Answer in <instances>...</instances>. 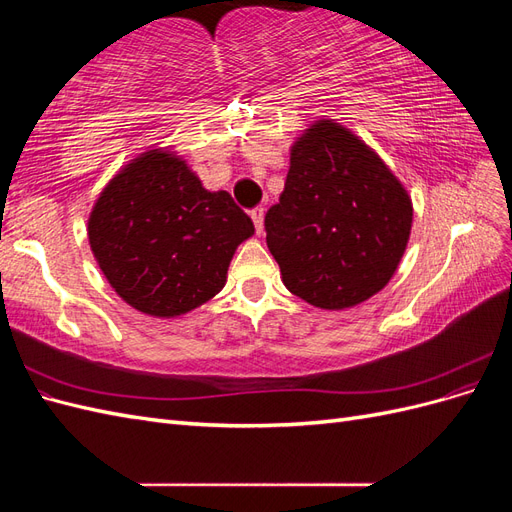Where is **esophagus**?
<instances>
[{
	"label": "esophagus",
	"mask_w": 512,
	"mask_h": 512,
	"mask_svg": "<svg viewBox=\"0 0 512 512\" xmlns=\"http://www.w3.org/2000/svg\"><path fill=\"white\" fill-rule=\"evenodd\" d=\"M250 215H252V222H254L256 232H262V222H265V209L256 207V209L250 211Z\"/></svg>",
	"instance_id": "34e87169"
}]
</instances>
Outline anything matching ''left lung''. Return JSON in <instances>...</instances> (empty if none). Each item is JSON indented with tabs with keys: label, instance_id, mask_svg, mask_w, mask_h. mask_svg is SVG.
<instances>
[{
	"label": "left lung",
	"instance_id": "8db88e82",
	"mask_svg": "<svg viewBox=\"0 0 512 512\" xmlns=\"http://www.w3.org/2000/svg\"><path fill=\"white\" fill-rule=\"evenodd\" d=\"M412 203L384 162L333 121H318L290 153L267 245L286 288L322 309L374 297L408 245Z\"/></svg>",
	"mask_w": 512,
	"mask_h": 512
}]
</instances>
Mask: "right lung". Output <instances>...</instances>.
Segmentation results:
<instances>
[{
  "instance_id": "1",
  "label": "right lung",
  "mask_w": 512,
  "mask_h": 512,
  "mask_svg": "<svg viewBox=\"0 0 512 512\" xmlns=\"http://www.w3.org/2000/svg\"><path fill=\"white\" fill-rule=\"evenodd\" d=\"M254 224L228 192H209L179 158L158 149L106 185L89 243L108 284L134 309L173 318L226 284L237 245Z\"/></svg>"
}]
</instances>
